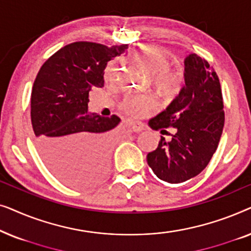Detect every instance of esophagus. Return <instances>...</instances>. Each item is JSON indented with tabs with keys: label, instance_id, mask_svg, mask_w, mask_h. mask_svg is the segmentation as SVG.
Masks as SVG:
<instances>
[{
	"label": "esophagus",
	"instance_id": "esophagus-1",
	"mask_svg": "<svg viewBox=\"0 0 251 251\" xmlns=\"http://www.w3.org/2000/svg\"><path fill=\"white\" fill-rule=\"evenodd\" d=\"M129 126H130V128H131L132 131H135V132L143 131V130L145 129V126H144L142 122H137V121H129Z\"/></svg>",
	"mask_w": 251,
	"mask_h": 251
}]
</instances>
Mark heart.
Returning <instances> with one entry per match:
<instances>
[{
	"label": "heart",
	"instance_id": "obj_1",
	"mask_svg": "<svg viewBox=\"0 0 251 251\" xmlns=\"http://www.w3.org/2000/svg\"><path fill=\"white\" fill-rule=\"evenodd\" d=\"M132 61L139 70L152 76L154 88L161 94L173 95L179 89L181 74L169 66V58L156 46H145L132 54ZM118 74V66L111 61L105 70L107 80ZM155 99L151 96H129L122 102V108L133 118H140L155 107Z\"/></svg>",
	"mask_w": 251,
	"mask_h": 251
}]
</instances>
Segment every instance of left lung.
<instances>
[{
    "instance_id": "left-lung-1",
    "label": "left lung",
    "mask_w": 251,
    "mask_h": 251,
    "mask_svg": "<svg viewBox=\"0 0 251 251\" xmlns=\"http://www.w3.org/2000/svg\"><path fill=\"white\" fill-rule=\"evenodd\" d=\"M185 85L169 106L151 119L153 130L176 132L170 142L163 137L147 163L161 180L179 184L198 176L218 147L225 114L219 78L208 61L197 53L185 58Z\"/></svg>"
}]
</instances>
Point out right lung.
I'll use <instances>...</instances> for the list:
<instances>
[{"mask_svg":"<svg viewBox=\"0 0 251 251\" xmlns=\"http://www.w3.org/2000/svg\"><path fill=\"white\" fill-rule=\"evenodd\" d=\"M126 49V44H67L36 75L30 96L36 147L48 168L65 183L87 187L105 177L112 130L121 120L89 113V92L104 87L106 65Z\"/></svg>","mask_w":251,"mask_h":251,"instance_id":"obj_1","label":"right lung"}]
</instances>
